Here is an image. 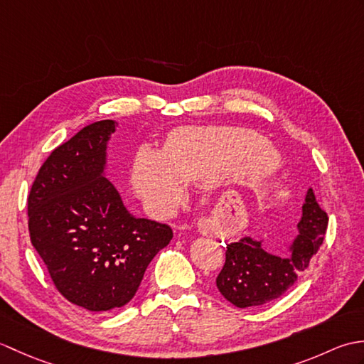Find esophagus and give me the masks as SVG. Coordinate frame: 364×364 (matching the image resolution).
I'll return each mask as SVG.
<instances>
[{
  "label": "esophagus",
  "mask_w": 364,
  "mask_h": 364,
  "mask_svg": "<svg viewBox=\"0 0 364 364\" xmlns=\"http://www.w3.org/2000/svg\"><path fill=\"white\" fill-rule=\"evenodd\" d=\"M197 227H198V231L202 235H211L213 233V225H211V222L208 220V219H200L198 220V223H197Z\"/></svg>",
  "instance_id": "34e87169"
}]
</instances>
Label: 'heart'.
I'll return each mask as SVG.
<instances>
[{
  "instance_id": "b5f03b06",
  "label": "heart",
  "mask_w": 364,
  "mask_h": 364,
  "mask_svg": "<svg viewBox=\"0 0 364 364\" xmlns=\"http://www.w3.org/2000/svg\"><path fill=\"white\" fill-rule=\"evenodd\" d=\"M280 166L278 153L257 131L239 127H183L162 151L137 153L131 173L136 194L158 218H167L186 196V183L213 189L225 180L259 181Z\"/></svg>"
}]
</instances>
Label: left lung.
Segmentation results:
<instances>
[{
	"mask_svg": "<svg viewBox=\"0 0 364 364\" xmlns=\"http://www.w3.org/2000/svg\"><path fill=\"white\" fill-rule=\"evenodd\" d=\"M328 218L316 202L314 192L306 191L297 223L299 235L286 255L262 249V242L244 236L227 245L225 266L215 280L218 289L237 308L264 305L288 291L305 272L326 236Z\"/></svg>",
	"mask_w": 364,
	"mask_h": 364,
	"instance_id": "left-lung-1",
	"label": "left lung"
}]
</instances>
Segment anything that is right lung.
I'll return each mask as SVG.
<instances>
[{
    "label": "right lung",
    "mask_w": 364,
    "mask_h": 364,
    "mask_svg": "<svg viewBox=\"0 0 364 364\" xmlns=\"http://www.w3.org/2000/svg\"><path fill=\"white\" fill-rule=\"evenodd\" d=\"M115 125L95 122L58 146L28 197L31 242L53 283L68 301L94 313L127 305L173 237L166 223L131 214L106 178Z\"/></svg>",
    "instance_id": "1"
}]
</instances>
